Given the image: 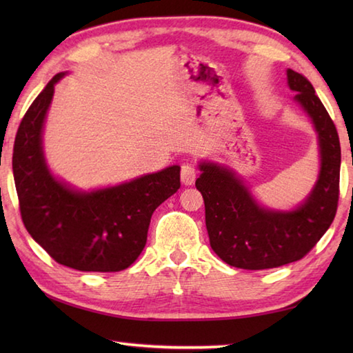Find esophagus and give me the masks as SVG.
<instances>
[{"mask_svg": "<svg viewBox=\"0 0 353 353\" xmlns=\"http://www.w3.org/2000/svg\"><path fill=\"white\" fill-rule=\"evenodd\" d=\"M196 176H197V171H196V168H194V165H191V163L182 165L181 179H182L183 185L191 186L194 182H196Z\"/></svg>", "mask_w": 353, "mask_h": 353, "instance_id": "obj_1", "label": "esophagus"}]
</instances>
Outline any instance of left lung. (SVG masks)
Returning a JSON list of instances; mask_svg holds the SVG:
<instances>
[{"label":"left lung","instance_id":"obj_1","mask_svg":"<svg viewBox=\"0 0 353 353\" xmlns=\"http://www.w3.org/2000/svg\"><path fill=\"white\" fill-rule=\"evenodd\" d=\"M294 103L310 117L317 134L319 174L306 197L291 209L262 205L238 172L200 161L196 181L205 200L212 250L226 264L244 270L281 267L302 259L331 226L339 203L341 148L331 117L302 74L287 70Z\"/></svg>","mask_w":353,"mask_h":353}]
</instances>
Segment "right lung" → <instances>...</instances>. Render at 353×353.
<instances>
[{
	"instance_id": "add662e5",
	"label": "right lung",
	"mask_w": 353,
	"mask_h": 353,
	"mask_svg": "<svg viewBox=\"0 0 353 353\" xmlns=\"http://www.w3.org/2000/svg\"><path fill=\"white\" fill-rule=\"evenodd\" d=\"M66 74L50 80L19 124L12 167L21 216L59 264L79 272H119L144 250L156 208L181 188V167L92 190L57 177L45 157L43 129L54 88Z\"/></svg>"
}]
</instances>
